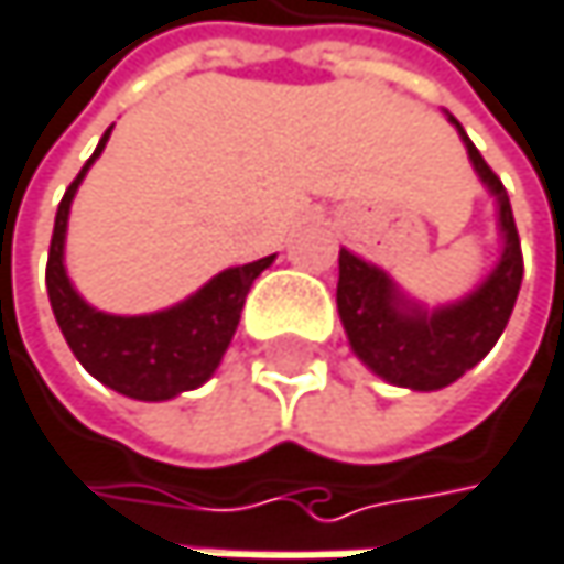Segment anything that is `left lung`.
I'll return each instance as SVG.
<instances>
[{
	"instance_id": "obj_1",
	"label": "left lung",
	"mask_w": 564,
	"mask_h": 564,
	"mask_svg": "<svg viewBox=\"0 0 564 564\" xmlns=\"http://www.w3.org/2000/svg\"><path fill=\"white\" fill-rule=\"evenodd\" d=\"M449 121L456 124L476 174L499 207L502 257L492 273L469 297L436 311L406 301L380 267L350 250H340L337 280V311L354 354L387 383L423 393L456 383L496 347L522 288V243L509 194L496 171L482 161L463 124L453 115Z\"/></svg>"
}]
</instances>
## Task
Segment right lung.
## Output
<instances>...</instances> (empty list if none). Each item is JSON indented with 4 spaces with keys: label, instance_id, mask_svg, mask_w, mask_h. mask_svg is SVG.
Here are the masks:
<instances>
[{
    "label": "right lung",
    "instance_id": "1",
    "mask_svg": "<svg viewBox=\"0 0 564 564\" xmlns=\"http://www.w3.org/2000/svg\"><path fill=\"white\" fill-rule=\"evenodd\" d=\"M111 128L101 134L95 154L85 161L78 177L68 184L52 230L48 247V301L52 314L58 321V330L78 364L105 387H111L121 397L161 403L174 400L184 390H197L210 380L217 370L224 350L230 347V337L240 324V311L247 301L250 284L273 263L270 257H260L243 267H227L207 284L191 294L187 301L141 317H115L105 311H95L82 301V294L72 288L65 273V230H68V210L72 197L85 177V171L95 164V158L105 151Z\"/></svg>",
    "mask_w": 564,
    "mask_h": 564
}]
</instances>
